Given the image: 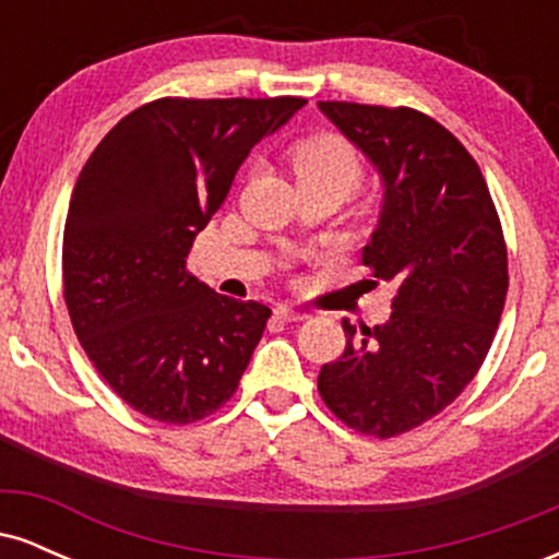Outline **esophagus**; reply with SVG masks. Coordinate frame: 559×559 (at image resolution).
<instances>
[{"mask_svg": "<svg viewBox=\"0 0 559 559\" xmlns=\"http://www.w3.org/2000/svg\"><path fill=\"white\" fill-rule=\"evenodd\" d=\"M273 312H275V318L284 320V323H297V320H305L307 318V312L294 310V307H288V305H278Z\"/></svg>", "mask_w": 559, "mask_h": 559, "instance_id": "esophagus-1", "label": "esophagus"}]
</instances>
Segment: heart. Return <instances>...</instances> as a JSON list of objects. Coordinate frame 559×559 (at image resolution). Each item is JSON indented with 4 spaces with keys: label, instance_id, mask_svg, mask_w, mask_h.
<instances>
[{
    "label": "heart",
    "instance_id": "b5f03b06",
    "mask_svg": "<svg viewBox=\"0 0 559 559\" xmlns=\"http://www.w3.org/2000/svg\"><path fill=\"white\" fill-rule=\"evenodd\" d=\"M294 173L299 183H336L344 191H352L360 183V163L355 152L338 139H316L301 144L294 152Z\"/></svg>",
    "mask_w": 559,
    "mask_h": 559
}]
</instances>
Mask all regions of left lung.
I'll use <instances>...</instances> for the list:
<instances>
[{"label":"left lung","mask_w":559,"mask_h":559,"mask_svg":"<svg viewBox=\"0 0 559 559\" xmlns=\"http://www.w3.org/2000/svg\"><path fill=\"white\" fill-rule=\"evenodd\" d=\"M373 165L378 221L362 265L394 284L391 318L357 331L320 368L318 391L355 431L391 439L460 396L502 318L507 249L476 159L444 126L409 107L318 102Z\"/></svg>","instance_id":"1"}]
</instances>
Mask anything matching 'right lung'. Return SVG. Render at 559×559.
<instances>
[{"mask_svg": "<svg viewBox=\"0 0 559 559\" xmlns=\"http://www.w3.org/2000/svg\"><path fill=\"white\" fill-rule=\"evenodd\" d=\"M305 105L157 99L83 165L62 239L68 312L96 373L146 418L194 423L239 386L271 310L217 294L186 258L254 144Z\"/></svg>", "mask_w": 559, "mask_h": 559, "instance_id": "right-lung-1", "label": "right lung"}]
</instances>
